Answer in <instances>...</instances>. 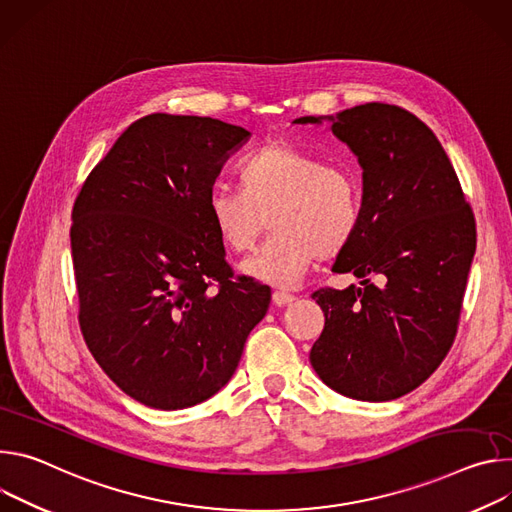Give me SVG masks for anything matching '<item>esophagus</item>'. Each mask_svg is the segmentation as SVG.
<instances>
[{
    "label": "esophagus",
    "instance_id": "1",
    "mask_svg": "<svg viewBox=\"0 0 512 512\" xmlns=\"http://www.w3.org/2000/svg\"><path fill=\"white\" fill-rule=\"evenodd\" d=\"M293 301H295V295H291V293H287V291H274V293H272V303L278 305V307L289 305V303H293Z\"/></svg>",
    "mask_w": 512,
    "mask_h": 512
}]
</instances>
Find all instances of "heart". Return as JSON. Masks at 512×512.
Segmentation results:
<instances>
[{"label":"heart","instance_id":"1","mask_svg":"<svg viewBox=\"0 0 512 512\" xmlns=\"http://www.w3.org/2000/svg\"><path fill=\"white\" fill-rule=\"evenodd\" d=\"M239 189H213L207 215L232 252H248L270 217L274 236L246 262L242 274L293 287L317 258L342 252L362 219V185L352 170L325 166L285 142L254 150L238 170Z\"/></svg>","mask_w":512,"mask_h":512}]
</instances>
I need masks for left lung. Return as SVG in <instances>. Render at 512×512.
<instances>
[{
    "label": "left lung",
    "mask_w": 512,
    "mask_h": 512,
    "mask_svg": "<svg viewBox=\"0 0 512 512\" xmlns=\"http://www.w3.org/2000/svg\"><path fill=\"white\" fill-rule=\"evenodd\" d=\"M323 122L362 166L360 227L333 264L362 287L313 293L325 327L309 360L331 390L384 403L423 384L449 352L476 221L443 146L407 109L366 103L293 124Z\"/></svg>",
    "instance_id": "obj_1"
}]
</instances>
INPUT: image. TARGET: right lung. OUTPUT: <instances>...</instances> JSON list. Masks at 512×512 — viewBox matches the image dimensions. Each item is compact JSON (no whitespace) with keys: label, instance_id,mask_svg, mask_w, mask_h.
Instances as JSON below:
<instances>
[{"label":"right lung","instance_id":"add662e5","mask_svg":"<svg viewBox=\"0 0 512 512\" xmlns=\"http://www.w3.org/2000/svg\"><path fill=\"white\" fill-rule=\"evenodd\" d=\"M250 136L213 118L152 113L116 140L75 201L85 344L146 407L177 411L211 399L268 311L266 285L232 280L207 215L225 160Z\"/></svg>","mask_w":512,"mask_h":512}]
</instances>
